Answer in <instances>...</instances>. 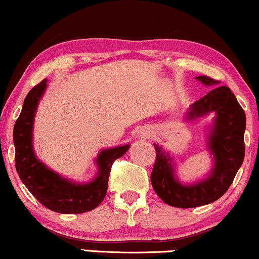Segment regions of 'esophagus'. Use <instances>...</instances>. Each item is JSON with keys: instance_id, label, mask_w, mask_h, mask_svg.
<instances>
[{"instance_id": "esophagus-1", "label": "esophagus", "mask_w": 259, "mask_h": 259, "mask_svg": "<svg viewBox=\"0 0 259 259\" xmlns=\"http://www.w3.org/2000/svg\"><path fill=\"white\" fill-rule=\"evenodd\" d=\"M151 135V132L148 129H140L138 132V138L140 139H147Z\"/></svg>"}]
</instances>
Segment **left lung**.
<instances>
[{
	"label": "left lung",
	"instance_id": "1",
	"mask_svg": "<svg viewBox=\"0 0 259 259\" xmlns=\"http://www.w3.org/2000/svg\"><path fill=\"white\" fill-rule=\"evenodd\" d=\"M213 90L190 107L189 120L215 113L214 123L208 136V148L213 154V169L206 179L192 185H184L177 179L171 158L163 147L154 144L156 162L151 183L156 194L169 206L194 208L212 203L221 198L233 183L245 158L243 134L246 114L228 86H219L218 80L202 75L196 78Z\"/></svg>",
	"mask_w": 259,
	"mask_h": 259
}]
</instances>
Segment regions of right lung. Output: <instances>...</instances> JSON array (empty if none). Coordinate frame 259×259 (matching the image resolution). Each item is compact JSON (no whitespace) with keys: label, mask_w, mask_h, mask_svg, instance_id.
Listing matches in <instances>:
<instances>
[{"label":"right lung","mask_w":259,"mask_h":259,"mask_svg":"<svg viewBox=\"0 0 259 259\" xmlns=\"http://www.w3.org/2000/svg\"><path fill=\"white\" fill-rule=\"evenodd\" d=\"M46 80L26 95L22 112L14 124L16 168L20 180L36 200L57 213L79 214L95 209L105 198L113 162L125 154L130 145L102 150L96 158L97 177L90 183L76 184L64 179L36 158L32 148V126L38 101L46 90Z\"/></svg>","instance_id":"obj_1"}]
</instances>
